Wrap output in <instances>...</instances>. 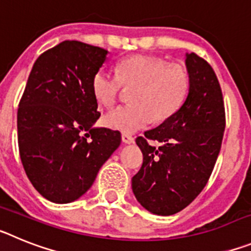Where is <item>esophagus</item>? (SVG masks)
Here are the masks:
<instances>
[{
    "instance_id": "1",
    "label": "esophagus",
    "mask_w": 251,
    "mask_h": 251,
    "mask_svg": "<svg viewBox=\"0 0 251 251\" xmlns=\"http://www.w3.org/2000/svg\"><path fill=\"white\" fill-rule=\"evenodd\" d=\"M122 141L126 145H132L133 142H134V138L132 136H129V134H122Z\"/></svg>"
}]
</instances>
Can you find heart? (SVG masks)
Returning <instances> with one entry per match:
<instances>
[{"label": "heart", "mask_w": 251, "mask_h": 251, "mask_svg": "<svg viewBox=\"0 0 251 251\" xmlns=\"http://www.w3.org/2000/svg\"><path fill=\"white\" fill-rule=\"evenodd\" d=\"M117 74L99 69L93 76V94L99 104L110 106L117 101L122 85L132 90L130 103L117 106L103 117L106 128L134 133L153 121L171 118L185 103L190 79L181 66H168L165 60L145 55L123 59Z\"/></svg>", "instance_id": "1"}]
</instances>
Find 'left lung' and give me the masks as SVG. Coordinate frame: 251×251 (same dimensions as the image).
<instances>
[{"label": "left lung", "mask_w": 251, "mask_h": 251, "mask_svg": "<svg viewBox=\"0 0 251 251\" xmlns=\"http://www.w3.org/2000/svg\"><path fill=\"white\" fill-rule=\"evenodd\" d=\"M190 88L171 118L145 132L136 143L143 163L132 178L137 201L152 214L168 216L196 199L211 176L225 130V106L216 74L195 52L186 54ZM161 143L158 149L148 139Z\"/></svg>", "instance_id": "1"}]
</instances>
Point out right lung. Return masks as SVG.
I'll list each match as a JSON object with an SVG mask.
<instances>
[{
    "instance_id": "right-lung-1",
    "label": "right lung",
    "mask_w": 251,
    "mask_h": 251,
    "mask_svg": "<svg viewBox=\"0 0 251 251\" xmlns=\"http://www.w3.org/2000/svg\"><path fill=\"white\" fill-rule=\"evenodd\" d=\"M108 51L63 41L35 61L17 110L22 166L41 196L69 203L83 196L122 141L121 133L95 128L98 101L93 76Z\"/></svg>"
}]
</instances>
